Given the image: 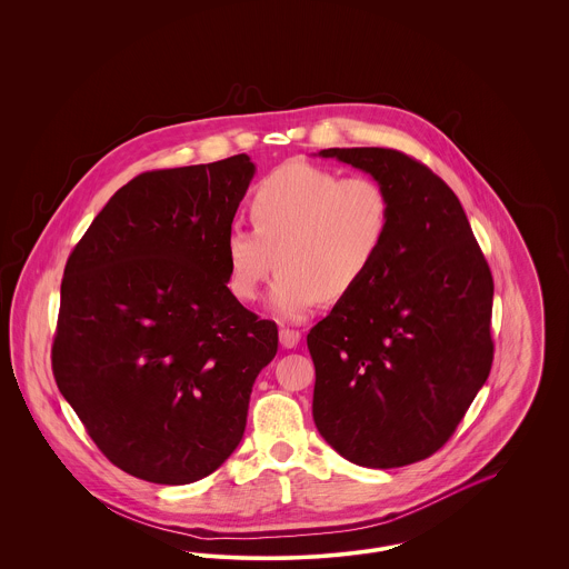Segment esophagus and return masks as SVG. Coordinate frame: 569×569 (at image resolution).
I'll return each instance as SVG.
<instances>
[{"label": "esophagus", "instance_id": "obj_1", "mask_svg": "<svg viewBox=\"0 0 569 569\" xmlns=\"http://www.w3.org/2000/svg\"><path fill=\"white\" fill-rule=\"evenodd\" d=\"M279 343L283 348H288V350L297 348L298 343H300V332L295 330V328H281L279 330Z\"/></svg>", "mask_w": 569, "mask_h": 569}]
</instances>
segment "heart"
<instances>
[{
  "mask_svg": "<svg viewBox=\"0 0 569 569\" xmlns=\"http://www.w3.org/2000/svg\"><path fill=\"white\" fill-rule=\"evenodd\" d=\"M253 230L223 241L228 290L251 302L274 267L271 311L281 322L305 318L320 298L339 300L369 277L392 230V200L373 177H341L311 163H286L249 200Z\"/></svg>",
  "mask_w": 569,
  "mask_h": 569,
  "instance_id": "heart-1",
  "label": "heart"
}]
</instances>
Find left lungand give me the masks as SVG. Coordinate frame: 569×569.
I'll list each match as a JSON object with an SVG mask.
<instances>
[{
	"instance_id": "1",
	"label": "left lung",
	"mask_w": 569,
	"mask_h": 569,
	"mask_svg": "<svg viewBox=\"0 0 569 569\" xmlns=\"http://www.w3.org/2000/svg\"><path fill=\"white\" fill-rule=\"evenodd\" d=\"M392 200V230L369 277L307 335L313 420L371 469L429 459L457 431L492 365V274L457 193L397 149H325Z\"/></svg>"
}]
</instances>
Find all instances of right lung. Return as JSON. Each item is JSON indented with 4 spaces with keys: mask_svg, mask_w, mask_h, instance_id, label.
Listing matches in <instances>:
<instances>
[{
    "mask_svg": "<svg viewBox=\"0 0 569 569\" xmlns=\"http://www.w3.org/2000/svg\"><path fill=\"white\" fill-rule=\"evenodd\" d=\"M253 172L244 153L142 172L68 258L54 381L102 455L140 480L213 473L277 353V325L232 297L223 258Z\"/></svg>",
    "mask_w": 569,
    "mask_h": 569,
    "instance_id": "add662e5",
    "label": "right lung"
}]
</instances>
